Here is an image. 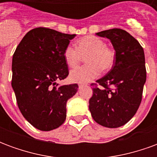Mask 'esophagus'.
I'll return each instance as SVG.
<instances>
[{
    "label": "esophagus",
    "instance_id": "1",
    "mask_svg": "<svg viewBox=\"0 0 157 157\" xmlns=\"http://www.w3.org/2000/svg\"><path fill=\"white\" fill-rule=\"evenodd\" d=\"M85 84H79V89H81V88H82V87H83V86H85Z\"/></svg>",
    "mask_w": 157,
    "mask_h": 157
}]
</instances>
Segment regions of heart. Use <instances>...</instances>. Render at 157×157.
Wrapping results in <instances>:
<instances>
[{
  "mask_svg": "<svg viewBox=\"0 0 157 157\" xmlns=\"http://www.w3.org/2000/svg\"><path fill=\"white\" fill-rule=\"evenodd\" d=\"M64 59L68 66H78L85 57L86 65L72 70L70 79L72 82L85 83L98 77L102 71H108L115 61L113 49L106 46L105 42L97 36L89 35L78 39L75 48L68 45L64 50Z\"/></svg>",
  "mask_w": 157,
  "mask_h": 157,
  "instance_id": "heart-1",
  "label": "heart"
}]
</instances>
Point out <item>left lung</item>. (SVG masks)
I'll return each mask as SVG.
<instances>
[{
	"mask_svg": "<svg viewBox=\"0 0 157 157\" xmlns=\"http://www.w3.org/2000/svg\"><path fill=\"white\" fill-rule=\"evenodd\" d=\"M96 34L111 41L115 61L107 75L92 84L93 95L89 100V110L98 124L118 128L134 117L141 102L146 80L144 49L123 29H109Z\"/></svg>",
	"mask_w": 157,
	"mask_h": 157,
	"instance_id": "left-lung-1",
	"label": "left lung"
}]
</instances>
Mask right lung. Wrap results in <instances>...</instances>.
I'll return each mask as SVG.
<instances>
[{"label": "right lung", "instance_id": "obj_1", "mask_svg": "<svg viewBox=\"0 0 157 157\" xmlns=\"http://www.w3.org/2000/svg\"><path fill=\"white\" fill-rule=\"evenodd\" d=\"M75 34L36 28L26 34L12 57V86L23 117L38 129L49 131L66 118V102L78 85L59 86L69 75L64 50Z\"/></svg>", "mask_w": 157, "mask_h": 157}]
</instances>
